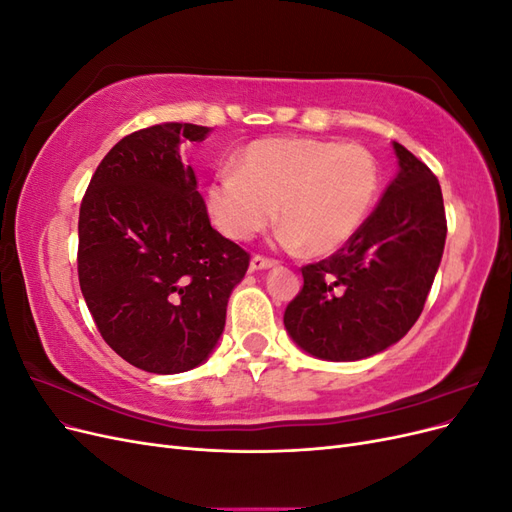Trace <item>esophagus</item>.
Here are the masks:
<instances>
[{
  "mask_svg": "<svg viewBox=\"0 0 512 512\" xmlns=\"http://www.w3.org/2000/svg\"><path fill=\"white\" fill-rule=\"evenodd\" d=\"M271 267H275V260H271V258L254 256V258L250 260V269H252V271H262V269H271Z\"/></svg>",
  "mask_w": 512,
  "mask_h": 512,
  "instance_id": "1",
  "label": "esophagus"
}]
</instances>
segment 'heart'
Instances as JSON below:
<instances>
[{"label":"heart","instance_id":"obj_1","mask_svg":"<svg viewBox=\"0 0 512 512\" xmlns=\"http://www.w3.org/2000/svg\"><path fill=\"white\" fill-rule=\"evenodd\" d=\"M378 190L380 166L361 145L265 138L243 149L237 170L213 177L207 205L215 226L235 241L256 237L280 207L288 247L331 256L359 235Z\"/></svg>","mask_w":512,"mask_h":512}]
</instances>
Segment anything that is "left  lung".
<instances>
[{
    "instance_id": "8db88e82",
    "label": "left lung",
    "mask_w": 512,
    "mask_h": 512,
    "mask_svg": "<svg viewBox=\"0 0 512 512\" xmlns=\"http://www.w3.org/2000/svg\"><path fill=\"white\" fill-rule=\"evenodd\" d=\"M399 173L344 250L301 269L284 312L292 342L324 361H359L397 344L438 273L446 215L436 175L393 143Z\"/></svg>"
}]
</instances>
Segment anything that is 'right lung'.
<instances>
[{
  "label": "right lung",
  "instance_id": "1",
  "mask_svg": "<svg viewBox=\"0 0 512 512\" xmlns=\"http://www.w3.org/2000/svg\"><path fill=\"white\" fill-rule=\"evenodd\" d=\"M209 128L160 123L98 164L79 213V282L104 342L149 374L209 359L250 254L211 228L179 147Z\"/></svg>",
  "mask_w": 512,
  "mask_h": 512
}]
</instances>
